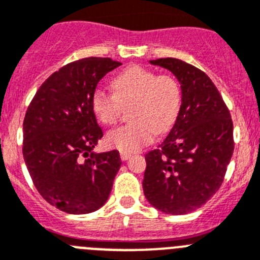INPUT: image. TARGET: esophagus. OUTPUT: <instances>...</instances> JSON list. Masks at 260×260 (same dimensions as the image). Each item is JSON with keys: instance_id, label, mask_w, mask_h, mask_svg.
Listing matches in <instances>:
<instances>
[{"instance_id": "34e87169", "label": "esophagus", "mask_w": 260, "mask_h": 260, "mask_svg": "<svg viewBox=\"0 0 260 260\" xmlns=\"http://www.w3.org/2000/svg\"><path fill=\"white\" fill-rule=\"evenodd\" d=\"M131 156H132V154H128V152H120V159H122L123 161L128 160Z\"/></svg>"}]
</instances>
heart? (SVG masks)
Wrapping results in <instances>:
<instances>
[{
  "label": "heart",
  "instance_id": "heart-1",
  "mask_svg": "<svg viewBox=\"0 0 260 260\" xmlns=\"http://www.w3.org/2000/svg\"><path fill=\"white\" fill-rule=\"evenodd\" d=\"M114 94L96 89L91 106L104 125H113L122 114V106L132 104V123L106 135V145L120 152L138 151L152 142L156 133L171 129L181 110V88L171 75H156L152 70L132 65L111 81Z\"/></svg>",
  "mask_w": 260,
  "mask_h": 260
}]
</instances>
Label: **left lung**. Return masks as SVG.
<instances>
[{"label": "left lung", "instance_id": "8db88e82", "mask_svg": "<svg viewBox=\"0 0 260 260\" xmlns=\"http://www.w3.org/2000/svg\"><path fill=\"white\" fill-rule=\"evenodd\" d=\"M150 64L173 73L181 84V110L166 140L145 156V198L166 214H187L219 190L234 154V124L205 73L173 57Z\"/></svg>", "mask_w": 260, "mask_h": 260}]
</instances>
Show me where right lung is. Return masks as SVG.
Segmentation results:
<instances>
[{"label":"right lung","instance_id":"obj_1","mask_svg":"<svg viewBox=\"0 0 260 260\" xmlns=\"http://www.w3.org/2000/svg\"><path fill=\"white\" fill-rule=\"evenodd\" d=\"M119 65L109 57L70 62L43 82L26 110V168L41 196L69 214L100 209L122 164L116 150L93 151L104 133L91 106L97 83Z\"/></svg>","mask_w":260,"mask_h":260}]
</instances>
